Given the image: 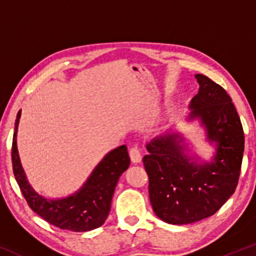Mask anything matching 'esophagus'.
Instances as JSON below:
<instances>
[{
  "label": "esophagus",
  "instance_id": "obj_1",
  "mask_svg": "<svg viewBox=\"0 0 256 256\" xmlns=\"http://www.w3.org/2000/svg\"><path fill=\"white\" fill-rule=\"evenodd\" d=\"M130 158L133 162H141V152H140V149H138V146L136 144L132 146L131 148H130Z\"/></svg>",
  "mask_w": 256,
  "mask_h": 256
}]
</instances>
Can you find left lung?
<instances>
[{
  "label": "left lung",
  "mask_w": 256,
  "mask_h": 256,
  "mask_svg": "<svg viewBox=\"0 0 256 256\" xmlns=\"http://www.w3.org/2000/svg\"><path fill=\"white\" fill-rule=\"evenodd\" d=\"M196 78L200 89L190 100V118H201L208 138L216 142L214 162H190L175 134L154 138L142 159L154 214L172 224L214 214L235 192L244 154V131L230 96L206 76Z\"/></svg>",
  "instance_id": "1"
}]
</instances>
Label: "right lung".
I'll return each mask as SVG.
<instances>
[{
	"label": "right lung",
	"mask_w": 256,
	"mask_h": 256,
	"mask_svg": "<svg viewBox=\"0 0 256 256\" xmlns=\"http://www.w3.org/2000/svg\"><path fill=\"white\" fill-rule=\"evenodd\" d=\"M20 115L21 110L16 115L12 140V168L30 209L48 224L60 229L86 232L100 227L110 214L112 198L120 176L130 166L126 146H120L110 151L94 168L79 192L62 200H47L32 188L21 167L16 149V130Z\"/></svg>",
	"instance_id": "obj_1"
}]
</instances>
